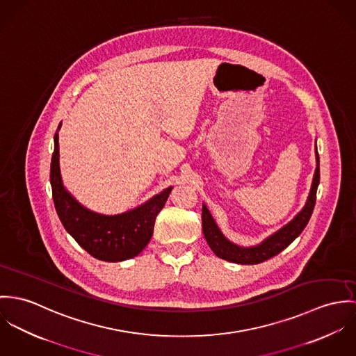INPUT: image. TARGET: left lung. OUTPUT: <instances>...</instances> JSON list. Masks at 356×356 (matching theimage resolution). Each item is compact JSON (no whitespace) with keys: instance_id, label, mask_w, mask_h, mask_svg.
Instances as JSON below:
<instances>
[{"instance_id":"left-lung-1","label":"left lung","mask_w":356,"mask_h":356,"mask_svg":"<svg viewBox=\"0 0 356 356\" xmlns=\"http://www.w3.org/2000/svg\"><path fill=\"white\" fill-rule=\"evenodd\" d=\"M316 168L312 184V190L307 197V202L305 207L295 216V218L288 222L285 227H282L276 234L265 238L261 244L254 247H240L235 243L229 241L227 237L222 235V232L218 229L214 218L211 217L210 211L207 210L206 204L202 206V229L203 235L211 248V251L225 261L240 264V265H255L261 264L266 259L273 258L277 254H280L284 248H286L296 237L302 234V231L306 228L314 206H316V188L319 184V157L316 152Z\"/></svg>"}]
</instances>
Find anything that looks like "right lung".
<instances>
[{
  "label": "right lung",
  "instance_id": "1",
  "mask_svg": "<svg viewBox=\"0 0 356 356\" xmlns=\"http://www.w3.org/2000/svg\"><path fill=\"white\" fill-rule=\"evenodd\" d=\"M54 134V152L50 165V184L56 211L65 231L90 255L105 262H120L136 257L150 241L156 217L169 197L172 187L134 210L118 216L94 213L72 197L64 187L60 173L58 129Z\"/></svg>",
  "mask_w": 356,
  "mask_h": 356
}]
</instances>
